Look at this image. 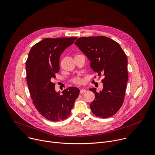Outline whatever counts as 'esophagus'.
<instances>
[{
    "label": "esophagus",
    "instance_id": "esophagus-1",
    "mask_svg": "<svg viewBox=\"0 0 155 155\" xmlns=\"http://www.w3.org/2000/svg\"><path fill=\"white\" fill-rule=\"evenodd\" d=\"M85 92H86V90L85 89H81L80 90V94H84V93H85Z\"/></svg>",
    "mask_w": 155,
    "mask_h": 155
}]
</instances>
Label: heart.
I'll return each mask as SVG.
<instances>
[{"label": "heart", "mask_w": 155, "mask_h": 155, "mask_svg": "<svg viewBox=\"0 0 155 155\" xmlns=\"http://www.w3.org/2000/svg\"><path fill=\"white\" fill-rule=\"evenodd\" d=\"M72 82L76 84H81L83 82V79L80 77H75L72 79Z\"/></svg>", "instance_id": "1"}]
</instances>
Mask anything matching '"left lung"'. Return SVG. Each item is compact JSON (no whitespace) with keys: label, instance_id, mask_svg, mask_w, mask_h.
<instances>
[{"label":"left lung","instance_id":"1","mask_svg":"<svg viewBox=\"0 0 155 155\" xmlns=\"http://www.w3.org/2000/svg\"><path fill=\"white\" fill-rule=\"evenodd\" d=\"M90 61V67L98 76L103 74V88H90L95 98L90 107L95 115L108 118L115 114L124 101L128 79V60L114 40L104 37H81L74 43Z\"/></svg>","mask_w":155,"mask_h":155}]
</instances>
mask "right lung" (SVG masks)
<instances>
[{
  "instance_id": "obj_1",
  "label": "right lung",
  "mask_w": 155,
  "mask_h": 155,
  "mask_svg": "<svg viewBox=\"0 0 155 155\" xmlns=\"http://www.w3.org/2000/svg\"><path fill=\"white\" fill-rule=\"evenodd\" d=\"M76 39L45 38L31 48L26 61L27 82L33 103L41 115L52 121L66 119L79 94L77 87H70L60 95L52 82L60 70L61 54Z\"/></svg>"
}]
</instances>
